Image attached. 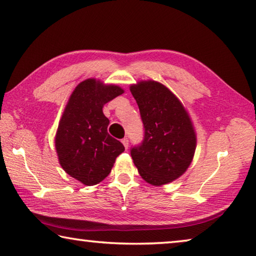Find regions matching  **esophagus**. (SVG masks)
Segmentation results:
<instances>
[{"mask_svg":"<svg viewBox=\"0 0 256 256\" xmlns=\"http://www.w3.org/2000/svg\"><path fill=\"white\" fill-rule=\"evenodd\" d=\"M121 142H122V144H124V148H126V150H128V145H129V140H128V138H124V140H121Z\"/></svg>","mask_w":256,"mask_h":256,"instance_id":"34e87169","label":"esophagus"}]
</instances>
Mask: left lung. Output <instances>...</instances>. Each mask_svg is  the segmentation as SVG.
Wrapping results in <instances>:
<instances>
[{
  "mask_svg": "<svg viewBox=\"0 0 256 256\" xmlns=\"http://www.w3.org/2000/svg\"><path fill=\"white\" fill-rule=\"evenodd\" d=\"M140 108L145 136L130 150L140 176L160 186L176 180L194 160L196 136L182 102L162 83L140 80L130 85Z\"/></svg>",
  "mask_w": 256,
  "mask_h": 256,
  "instance_id": "1",
  "label": "left lung"
}]
</instances>
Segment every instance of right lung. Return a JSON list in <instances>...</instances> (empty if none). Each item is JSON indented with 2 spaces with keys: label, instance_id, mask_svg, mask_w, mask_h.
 <instances>
[{
  "label": "right lung",
  "instance_id": "obj_1",
  "mask_svg": "<svg viewBox=\"0 0 256 256\" xmlns=\"http://www.w3.org/2000/svg\"><path fill=\"white\" fill-rule=\"evenodd\" d=\"M124 93L118 85L88 78L70 94L58 124L55 147L62 170L85 186L109 176L124 145L108 134L103 106Z\"/></svg>",
  "mask_w": 256,
  "mask_h": 256
}]
</instances>
